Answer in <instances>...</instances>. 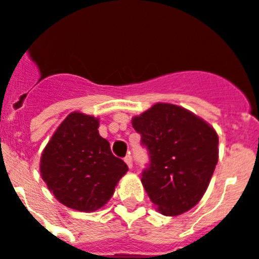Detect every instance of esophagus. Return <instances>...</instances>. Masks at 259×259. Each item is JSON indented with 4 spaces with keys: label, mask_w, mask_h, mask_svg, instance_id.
Here are the masks:
<instances>
[{
    "label": "esophagus",
    "mask_w": 259,
    "mask_h": 259,
    "mask_svg": "<svg viewBox=\"0 0 259 259\" xmlns=\"http://www.w3.org/2000/svg\"><path fill=\"white\" fill-rule=\"evenodd\" d=\"M124 161H125V163H126V165H127V167H129V168L133 167V158H132V156H126L124 158Z\"/></svg>",
    "instance_id": "1"
}]
</instances>
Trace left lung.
Returning <instances> with one entry per match:
<instances>
[{"label": "left lung", "mask_w": 259, "mask_h": 259, "mask_svg": "<svg viewBox=\"0 0 259 259\" xmlns=\"http://www.w3.org/2000/svg\"><path fill=\"white\" fill-rule=\"evenodd\" d=\"M149 154L142 184L165 216L189 211L202 199L219 161V137L190 111L156 103L132 120Z\"/></svg>", "instance_id": "left-lung-1"}]
</instances>
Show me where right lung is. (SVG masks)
<instances>
[{
  "label": "right lung",
  "mask_w": 259,
  "mask_h": 259,
  "mask_svg": "<svg viewBox=\"0 0 259 259\" xmlns=\"http://www.w3.org/2000/svg\"><path fill=\"white\" fill-rule=\"evenodd\" d=\"M93 116L72 112L61 122L40 157V175L69 208L93 212L105 206L127 166L112 154Z\"/></svg>",
  "instance_id": "add662e5"
}]
</instances>
